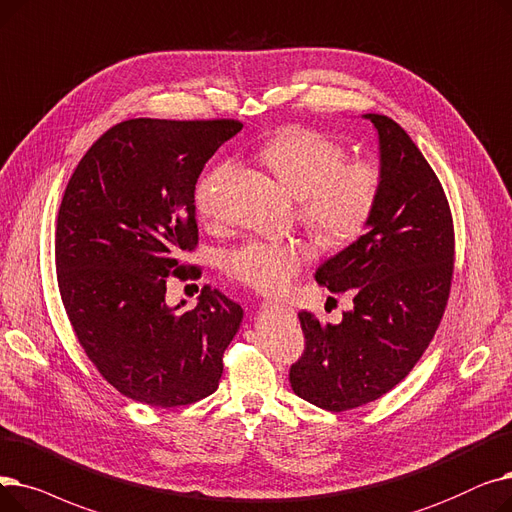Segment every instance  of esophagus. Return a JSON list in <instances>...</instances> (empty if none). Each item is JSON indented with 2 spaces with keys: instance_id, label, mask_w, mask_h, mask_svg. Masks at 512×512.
Listing matches in <instances>:
<instances>
[{
  "instance_id": "34e87169",
  "label": "esophagus",
  "mask_w": 512,
  "mask_h": 512,
  "mask_svg": "<svg viewBox=\"0 0 512 512\" xmlns=\"http://www.w3.org/2000/svg\"><path fill=\"white\" fill-rule=\"evenodd\" d=\"M269 304H271V306H277V308H281V310H285V312H294V308H291L287 302H277V300H275V302H269Z\"/></svg>"
}]
</instances>
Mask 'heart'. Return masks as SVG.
I'll return each mask as SVG.
<instances>
[{"label":"heart","mask_w":512,"mask_h":512,"mask_svg":"<svg viewBox=\"0 0 512 512\" xmlns=\"http://www.w3.org/2000/svg\"><path fill=\"white\" fill-rule=\"evenodd\" d=\"M262 162L298 200L300 221L325 246L339 248L367 231L381 193V173L369 160H346L339 141L312 129L294 127L264 145ZM233 164H221L196 187L200 214L214 212V191ZM310 258L300 239H248L229 250L223 271L237 283L264 294L281 291Z\"/></svg>","instance_id":"1"}]
</instances>
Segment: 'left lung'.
Segmentation results:
<instances>
[{"label": "left lung", "mask_w": 512, "mask_h": 512, "mask_svg": "<svg viewBox=\"0 0 512 512\" xmlns=\"http://www.w3.org/2000/svg\"><path fill=\"white\" fill-rule=\"evenodd\" d=\"M379 141L381 193L367 233L325 260L314 279L352 289L342 323L300 312L306 337L291 364L294 392L342 412L373 402L415 367L435 335L454 269V227L444 189L406 131L383 114H362Z\"/></svg>", "instance_id": "8db88e82"}]
</instances>
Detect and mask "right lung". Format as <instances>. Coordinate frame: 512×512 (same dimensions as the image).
<instances>
[{
	"label": "right lung",
	"mask_w": 512,
	"mask_h": 512,
	"mask_svg": "<svg viewBox=\"0 0 512 512\" xmlns=\"http://www.w3.org/2000/svg\"><path fill=\"white\" fill-rule=\"evenodd\" d=\"M237 120L131 118L97 139L58 212L56 271L79 344L120 394L158 408L216 392L243 310L204 287L168 306V275L198 246L196 183Z\"/></svg>",
	"instance_id": "add662e5"
}]
</instances>
